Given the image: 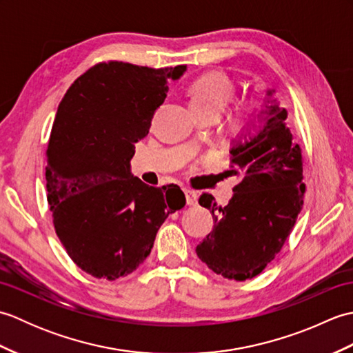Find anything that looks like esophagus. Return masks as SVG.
Listing matches in <instances>:
<instances>
[{
  "label": "esophagus",
  "mask_w": 353,
  "mask_h": 353,
  "mask_svg": "<svg viewBox=\"0 0 353 353\" xmlns=\"http://www.w3.org/2000/svg\"><path fill=\"white\" fill-rule=\"evenodd\" d=\"M185 197H186V203H188L190 206H196L197 205V199L199 196L194 191L191 190H185Z\"/></svg>",
  "instance_id": "esophagus-1"
}]
</instances>
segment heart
<instances>
[{
  "label": "heart",
  "instance_id": "1",
  "mask_svg": "<svg viewBox=\"0 0 353 353\" xmlns=\"http://www.w3.org/2000/svg\"><path fill=\"white\" fill-rule=\"evenodd\" d=\"M191 104L200 117L216 115L235 100L236 86L226 74L219 71L206 72L194 80L190 89ZM265 104L259 99L239 101L230 118V125L236 133H252L261 124Z\"/></svg>",
  "mask_w": 353,
  "mask_h": 353
}]
</instances>
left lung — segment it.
<instances>
[{
	"label": "left lung",
	"instance_id": "left-lung-1",
	"mask_svg": "<svg viewBox=\"0 0 353 353\" xmlns=\"http://www.w3.org/2000/svg\"><path fill=\"white\" fill-rule=\"evenodd\" d=\"M273 91H267L272 97ZM264 125L230 148L228 176H236L229 203L216 206L211 194L199 203L212 211L214 230L197 245V256L226 279L258 276L281 252L303 206L302 148L287 127V109L267 100Z\"/></svg>",
	"mask_w": 353,
	"mask_h": 353
}]
</instances>
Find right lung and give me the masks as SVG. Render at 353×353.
<instances>
[{
  "label": "right lung",
  "mask_w": 353,
  "mask_h": 353,
  "mask_svg": "<svg viewBox=\"0 0 353 353\" xmlns=\"http://www.w3.org/2000/svg\"><path fill=\"white\" fill-rule=\"evenodd\" d=\"M186 65H94L66 91L47 148V200L56 234L83 272L115 281L153 249L167 216L186 203L177 185L148 186L130 172L168 83Z\"/></svg>",
  "instance_id": "obj_1"
}]
</instances>
